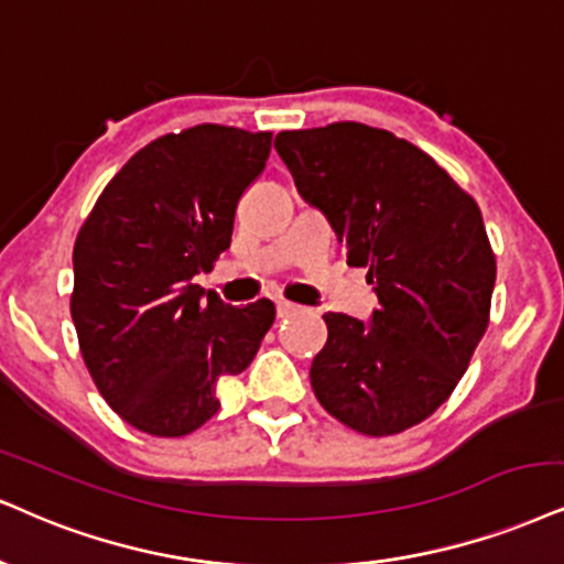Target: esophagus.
<instances>
[{"instance_id": "esophagus-1", "label": "esophagus", "mask_w": 564, "mask_h": 564, "mask_svg": "<svg viewBox=\"0 0 564 564\" xmlns=\"http://www.w3.org/2000/svg\"><path fill=\"white\" fill-rule=\"evenodd\" d=\"M295 311H297L295 303H290V301H276V316H280V318L293 316Z\"/></svg>"}]
</instances>
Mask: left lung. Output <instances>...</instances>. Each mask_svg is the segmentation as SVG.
I'll use <instances>...</instances> for the list:
<instances>
[{"label": "left lung", "mask_w": 564, "mask_h": 564, "mask_svg": "<svg viewBox=\"0 0 564 564\" xmlns=\"http://www.w3.org/2000/svg\"><path fill=\"white\" fill-rule=\"evenodd\" d=\"M274 149L379 297L368 322L324 314L311 387L345 426L400 434L449 398L489 326L481 208L419 145L368 124L284 130Z\"/></svg>", "instance_id": "1"}]
</instances>
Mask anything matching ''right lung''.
<instances>
[{"mask_svg":"<svg viewBox=\"0 0 564 564\" xmlns=\"http://www.w3.org/2000/svg\"><path fill=\"white\" fill-rule=\"evenodd\" d=\"M271 133L196 124L156 138L104 187L73 250L83 360L120 419L183 436L219 410L217 381L246 371L274 303L235 308L193 284L232 242L235 208Z\"/></svg>","mask_w":564,"mask_h":564,"instance_id":"add662e5","label":"right lung"}]
</instances>
